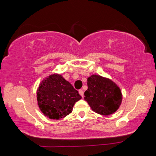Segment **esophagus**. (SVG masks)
<instances>
[{"label": "esophagus", "mask_w": 156, "mask_h": 156, "mask_svg": "<svg viewBox=\"0 0 156 156\" xmlns=\"http://www.w3.org/2000/svg\"><path fill=\"white\" fill-rule=\"evenodd\" d=\"M78 92H79V94H80L81 97L83 98V95H84V93H83V90H79Z\"/></svg>", "instance_id": "obj_1"}]
</instances>
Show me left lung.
I'll use <instances>...</instances> for the list:
<instances>
[{
	"mask_svg": "<svg viewBox=\"0 0 156 156\" xmlns=\"http://www.w3.org/2000/svg\"><path fill=\"white\" fill-rule=\"evenodd\" d=\"M84 95L93 111L105 116L115 113L122 101V91L117 84L99 75L87 78V90Z\"/></svg>",
	"mask_w": 156,
	"mask_h": 156,
	"instance_id": "8db88e82",
	"label": "left lung"
}]
</instances>
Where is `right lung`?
I'll use <instances>...</instances> for the list:
<instances>
[{"label":"right lung","mask_w":156,"mask_h":156,"mask_svg":"<svg viewBox=\"0 0 156 156\" xmlns=\"http://www.w3.org/2000/svg\"><path fill=\"white\" fill-rule=\"evenodd\" d=\"M81 99L78 92L60 74H51L41 81L37 90V100L41 112L51 119H61L72 112Z\"/></svg>","instance_id":"1"}]
</instances>
